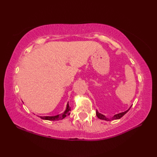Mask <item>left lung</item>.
<instances>
[{"instance_id":"8db88e82","label":"left lung","mask_w":157,"mask_h":157,"mask_svg":"<svg viewBox=\"0 0 157 157\" xmlns=\"http://www.w3.org/2000/svg\"><path fill=\"white\" fill-rule=\"evenodd\" d=\"M129 110V109L128 110H127L126 111H124V112H122V113L116 114V115L113 116V117H112V118H111V120H116V119H119V118H122V117H123V116L124 115V114H125ZM96 115H97V116L98 117V118H99L100 119H102V120H105V121H111L110 119H108V118H106V117H105L104 115H102V114L100 113L97 110H96Z\"/></svg>"}]
</instances>
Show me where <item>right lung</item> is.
<instances>
[{"label": "right lung", "mask_w": 157, "mask_h": 157, "mask_svg": "<svg viewBox=\"0 0 157 157\" xmlns=\"http://www.w3.org/2000/svg\"><path fill=\"white\" fill-rule=\"evenodd\" d=\"M70 111H71V108L68 105L66 111L62 114H59V115H57L55 116H40V118L41 119H44V120H48V121L61 120V119H63V118H65L66 116L70 115Z\"/></svg>", "instance_id": "1"}]
</instances>
